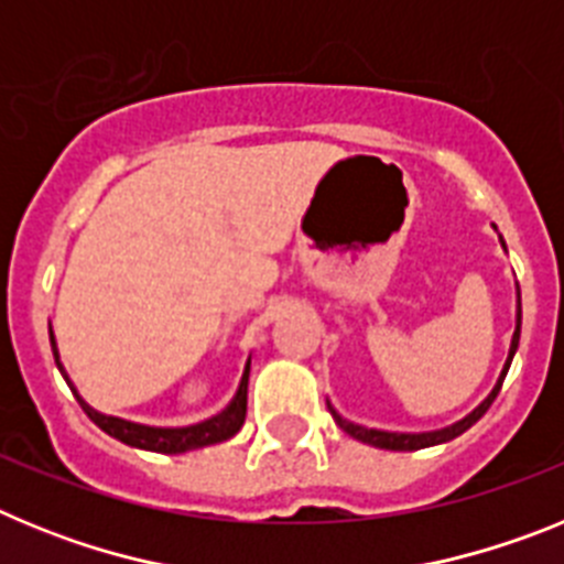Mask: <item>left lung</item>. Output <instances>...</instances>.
<instances>
[{"mask_svg":"<svg viewBox=\"0 0 564 564\" xmlns=\"http://www.w3.org/2000/svg\"><path fill=\"white\" fill-rule=\"evenodd\" d=\"M520 325H522V302L520 307H517V330H514V338H511V350H508V361H506V370H502L500 381H497V387L491 390V395L486 398V401L477 406L471 415H466L463 421H457L455 426H446V430H437V432H423V435H395V432H378V430H364V426H356V423H347L341 421V417L333 412V417H336V423L341 426L344 432L350 437H356V441L361 443H370V446H378V449H392V452H415V449H426V446H437V443H446L452 441V437L463 435V432L468 430V426H475L477 421H480L482 415H486V410L495 403L497 392H500L502 381H506V372L508 367H511V358H514L517 352V344H520Z\"/></svg>","mask_w":564,"mask_h":564,"instance_id":"left-lung-1","label":"left lung"}]
</instances>
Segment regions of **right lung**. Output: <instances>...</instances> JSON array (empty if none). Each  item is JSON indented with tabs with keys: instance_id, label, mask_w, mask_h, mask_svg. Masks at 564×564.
Segmentation results:
<instances>
[{
	"instance_id": "1",
	"label": "right lung",
	"mask_w": 564,
	"mask_h": 564,
	"mask_svg": "<svg viewBox=\"0 0 564 564\" xmlns=\"http://www.w3.org/2000/svg\"><path fill=\"white\" fill-rule=\"evenodd\" d=\"M50 341H53V336H50ZM56 364L64 376V367L62 361H58V350H56ZM78 401H82V398H78ZM82 406L89 415V421L96 423L98 430L107 432L109 437H115V441L134 446V449L161 452V455H181V452L203 449V446H212V443L228 441V437H234L239 430H242V423H246V406H248V367L246 372H242L237 395H234V401L228 403L226 410H223L220 415H214L212 421L197 423V426H186V430H152V426H141V423H129V421H121V417L101 415V412H96L89 403L84 401Z\"/></svg>"
}]
</instances>
